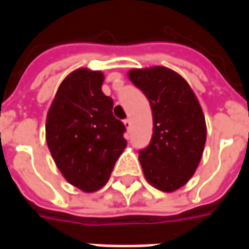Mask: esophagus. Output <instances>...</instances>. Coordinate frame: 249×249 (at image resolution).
Here are the masks:
<instances>
[{
	"instance_id": "obj_1",
	"label": "esophagus",
	"mask_w": 249,
	"mask_h": 249,
	"mask_svg": "<svg viewBox=\"0 0 249 249\" xmlns=\"http://www.w3.org/2000/svg\"><path fill=\"white\" fill-rule=\"evenodd\" d=\"M124 125H125V128H126V129H130V125H132L130 120L129 119L124 120Z\"/></svg>"
}]
</instances>
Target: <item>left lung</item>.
Here are the masks:
<instances>
[{
    "mask_svg": "<svg viewBox=\"0 0 249 249\" xmlns=\"http://www.w3.org/2000/svg\"><path fill=\"white\" fill-rule=\"evenodd\" d=\"M128 77L149 100L153 114L152 140L139 153L144 176L162 192H175L189 181L203 156V109L189 84L169 68L130 69Z\"/></svg>",
    "mask_w": 249,
    "mask_h": 249,
    "instance_id": "8db88e82",
    "label": "left lung"
}]
</instances>
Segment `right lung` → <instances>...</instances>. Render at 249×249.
Returning <instances> with one entry per match:
<instances>
[{
	"label": "right lung",
	"instance_id": "right-lung-1",
	"mask_svg": "<svg viewBox=\"0 0 249 249\" xmlns=\"http://www.w3.org/2000/svg\"><path fill=\"white\" fill-rule=\"evenodd\" d=\"M103 71L80 68L64 78L46 116V142L68 183L96 192L108 183L126 140L101 90Z\"/></svg>",
	"mask_w": 249,
	"mask_h": 249
}]
</instances>
